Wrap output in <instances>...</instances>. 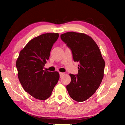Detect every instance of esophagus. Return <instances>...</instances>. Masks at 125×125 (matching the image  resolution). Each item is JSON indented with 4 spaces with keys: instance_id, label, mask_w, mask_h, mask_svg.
I'll list each match as a JSON object with an SVG mask.
<instances>
[{
    "instance_id": "1",
    "label": "esophagus",
    "mask_w": 125,
    "mask_h": 125,
    "mask_svg": "<svg viewBox=\"0 0 125 125\" xmlns=\"http://www.w3.org/2000/svg\"><path fill=\"white\" fill-rule=\"evenodd\" d=\"M63 75H64V73H59L60 77H62Z\"/></svg>"
}]
</instances>
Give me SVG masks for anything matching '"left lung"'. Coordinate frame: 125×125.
I'll use <instances>...</instances> for the list:
<instances>
[{
	"label": "left lung",
	"instance_id": "left-lung-1",
	"mask_svg": "<svg viewBox=\"0 0 125 125\" xmlns=\"http://www.w3.org/2000/svg\"><path fill=\"white\" fill-rule=\"evenodd\" d=\"M72 50L74 62H79L77 75L70 73L71 82L66 86L72 98L82 102L95 93L104 77V60L98 46L85 33L68 32L60 35Z\"/></svg>",
	"mask_w": 125,
	"mask_h": 125
}]
</instances>
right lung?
<instances>
[{"label": "right lung", "instance_id": "obj_1", "mask_svg": "<svg viewBox=\"0 0 125 125\" xmlns=\"http://www.w3.org/2000/svg\"><path fill=\"white\" fill-rule=\"evenodd\" d=\"M58 37V33H47L33 38L21 50L16 61L20 83L36 99L48 98L59 79L58 72L43 70Z\"/></svg>", "mask_w": 125, "mask_h": 125}]
</instances>
